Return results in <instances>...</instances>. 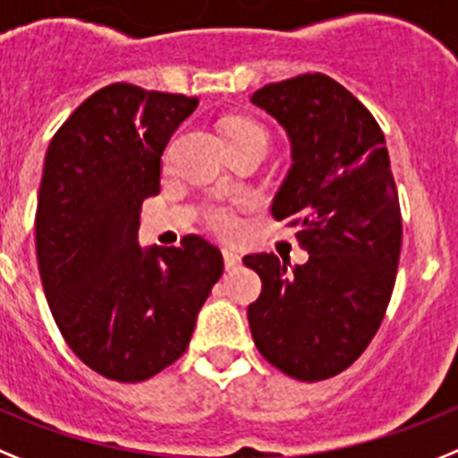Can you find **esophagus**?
Returning a JSON list of instances; mask_svg holds the SVG:
<instances>
[{
	"instance_id": "esophagus-1",
	"label": "esophagus",
	"mask_w": 458,
	"mask_h": 458,
	"mask_svg": "<svg viewBox=\"0 0 458 458\" xmlns=\"http://www.w3.org/2000/svg\"><path fill=\"white\" fill-rule=\"evenodd\" d=\"M224 262H225V269H234V267H240V253L233 251V249H224Z\"/></svg>"
}]
</instances>
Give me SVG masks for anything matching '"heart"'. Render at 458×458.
<instances>
[{"instance_id": "1", "label": "heart", "mask_w": 458, "mask_h": 458, "mask_svg": "<svg viewBox=\"0 0 458 458\" xmlns=\"http://www.w3.org/2000/svg\"><path fill=\"white\" fill-rule=\"evenodd\" d=\"M249 133H265L258 124L249 122V119H234L230 122L228 129H225V138H233V135H249ZM207 225L214 230L216 234L221 237H233L240 228V221L234 216L233 207L228 205H212L207 209V216H205Z\"/></svg>"}]
</instances>
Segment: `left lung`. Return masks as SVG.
Listing matches in <instances>:
<instances>
[{"label":"left lung","mask_w":458,"mask_h":458,"mask_svg":"<svg viewBox=\"0 0 458 458\" xmlns=\"http://www.w3.org/2000/svg\"><path fill=\"white\" fill-rule=\"evenodd\" d=\"M290 138L293 165L272 202L309 260L244 258L262 293L249 304L260 355L316 383L367 350L387 311L401 256V209L385 135L360 101L325 73L272 82L251 97Z\"/></svg>","instance_id":"obj_1"}]
</instances>
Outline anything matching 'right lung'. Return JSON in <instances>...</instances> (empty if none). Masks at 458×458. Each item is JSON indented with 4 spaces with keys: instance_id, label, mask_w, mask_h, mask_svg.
Masks as SVG:
<instances>
[{
    "instance_id": "add662e5",
    "label": "right lung",
    "mask_w": 458,
    "mask_h": 458,
    "mask_svg": "<svg viewBox=\"0 0 458 458\" xmlns=\"http://www.w3.org/2000/svg\"><path fill=\"white\" fill-rule=\"evenodd\" d=\"M198 98L126 82L94 91L55 133L37 207L46 300L91 371L140 383L184 355L224 256L198 234L138 244L142 200L161 191V157Z\"/></svg>"
}]
</instances>
